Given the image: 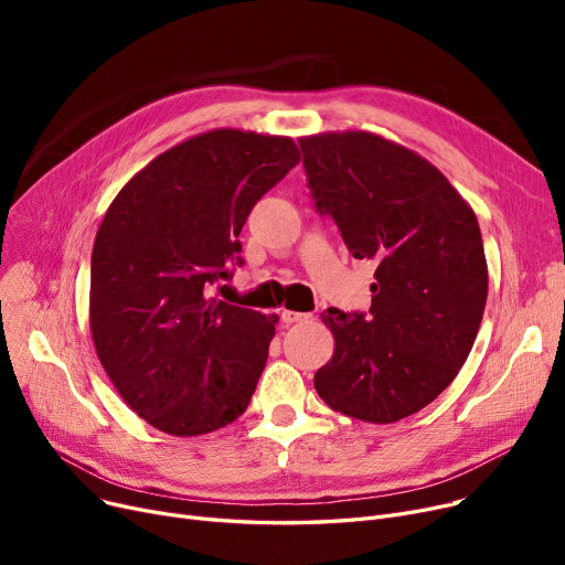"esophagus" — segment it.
I'll list each match as a JSON object with an SVG mask.
<instances>
[{
  "label": "esophagus",
  "mask_w": 565,
  "mask_h": 565,
  "mask_svg": "<svg viewBox=\"0 0 565 565\" xmlns=\"http://www.w3.org/2000/svg\"><path fill=\"white\" fill-rule=\"evenodd\" d=\"M311 318V313H302V311H281V322H286V324H292V322H305V320H309Z\"/></svg>",
  "instance_id": "esophagus-1"
}]
</instances>
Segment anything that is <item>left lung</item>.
I'll return each mask as SVG.
<instances>
[{"instance_id": "obj_1", "label": "left lung", "mask_w": 565, "mask_h": 565, "mask_svg": "<svg viewBox=\"0 0 565 565\" xmlns=\"http://www.w3.org/2000/svg\"><path fill=\"white\" fill-rule=\"evenodd\" d=\"M307 188L354 258L375 263L371 309H328L334 354L318 396L371 424H394L449 387L488 298L481 228L428 160L371 132L300 139Z\"/></svg>"}]
</instances>
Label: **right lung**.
Here are the masks:
<instances>
[{
	"label": "right lung",
	"instance_id": "right-lung-1",
	"mask_svg": "<svg viewBox=\"0 0 565 565\" xmlns=\"http://www.w3.org/2000/svg\"><path fill=\"white\" fill-rule=\"evenodd\" d=\"M300 162L288 137L213 130L118 192L92 254V334L116 392L153 428L192 437L247 409L275 320L207 290L243 265L252 207Z\"/></svg>",
	"mask_w": 565,
	"mask_h": 565
}]
</instances>
